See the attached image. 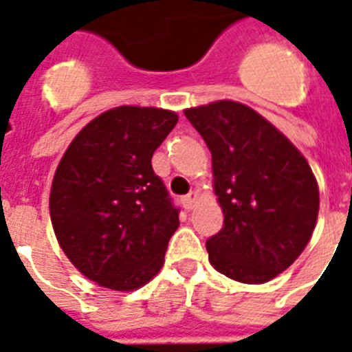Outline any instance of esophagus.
<instances>
[{"label": "esophagus", "mask_w": 352, "mask_h": 352, "mask_svg": "<svg viewBox=\"0 0 352 352\" xmlns=\"http://www.w3.org/2000/svg\"><path fill=\"white\" fill-rule=\"evenodd\" d=\"M196 199H197V192H190V194H187V196L183 197V206H185L187 210H192L194 208Z\"/></svg>", "instance_id": "obj_1"}]
</instances>
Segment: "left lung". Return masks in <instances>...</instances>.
Returning <instances> with one entry per match:
<instances>
[{
	"label": "left lung",
	"mask_w": 352,
	"mask_h": 352,
	"mask_svg": "<svg viewBox=\"0 0 352 352\" xmlns=\"http://www.w3.org/2000/svg\"><path fill=\"white\" fill-rule=\"evenodd\" d=\"M212 153L224 226L206 240L210 263L240 283H265L302 253L319 215L310 165L253 108L215 101L185 110Z\"/></svg>",
	"instance_id": "1"
}]
</instances>
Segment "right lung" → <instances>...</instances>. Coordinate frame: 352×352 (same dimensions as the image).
<instances>
[{
    "label": "right lung",
    "instance_id": "obj_1",
    "mask_svg": "<svg viewBox=\"0 0 352 352\" xmlns=\"http://www.w3.org/2000/svg\"><path fill=\"white\" fill-rule=\"evenodd\" d=\"M176 122L162 108H112L74 137L56 167L50 194L56 240L101 287L130 292L164 265L179 208L151 158Z\"/></svg>",
    "mask_w": 352,
    "mask_h": 352
}]
</instances>
